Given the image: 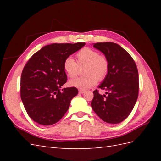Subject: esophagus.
Masks as SVG:
<instances>
[{
	"instance_id": "obj_1",
	"label": "esophagus",
	"mask_w": 161,
	"mask_h": 161,
	"mask_svg": "<svg viewBox=\"0 0 161 161\" xmlns=\"http://www.w3.org/2000/svg\"><path fill=\"white\" fill-rule=\"evenodd\" d=\"M79 93L82 94V93H84V92H85V90H82V89H79Z\"/></svg>"
}]
</instances>
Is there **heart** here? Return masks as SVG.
<instances>
[{
  "mask_svg": "<svg viewBox=\"0 0 161 161\" xmlns=\"http://www.w3.org/2000/svg\"><path fill=\"white\" fill-rule=\"evenodd\" d=\"M76 62L71 56L65 58L63 69L70 78H74L82 68L84 76L70 80L69 85L80 89L95 86L97 82L103 80L108 74L109 62L108 57L89 47L82 48L76 53Z\"/></svg>",
  "mask_w": 161,
  "mask_h": 161,
  "instance_id": "obj_1",
  "label": "heart"
}]
</instances>
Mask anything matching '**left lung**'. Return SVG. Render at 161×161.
Instances as JSON below:
<instances>
[{
	"instance_id": "8db88e82",
	"label": "left lung",
	"mask_w": 161,
	"mask_h": 161,
	"mask_svg": "<svg viewBox=\"0 0 161 161\" xmlns=\"http://www.w3.org/2000/svg\"><path fill=\"white\" fill-rule=\"evenodd\" d=\"M93 47L108 57L109 68L108 75L99 86L100 89L106 91V95L95 90L91 107L105 122L120 123L128 118L138 99L137 66L132 57L115 43H96Z\"/></svg>"
}]
</instances>
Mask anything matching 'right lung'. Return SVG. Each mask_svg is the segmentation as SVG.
<instances>
[{"label": "right lung", "instance_id": "1", "mask_svg": "<svg viewBox=\"0 0 161 161\" xmlns=\"http://www.w3.org/2000/svg\"><path fill=\"white\" fill-rule=\"evenodd\" d=\"M85 45L79 42L46 46L34 53L24 66L21 98L27 114L37 124H56L69 109L78 89L75 86L60 89L67 80L63 63Z\"/></svg>", "mask_w": 161, "mask_h": 161}]
</instances>
